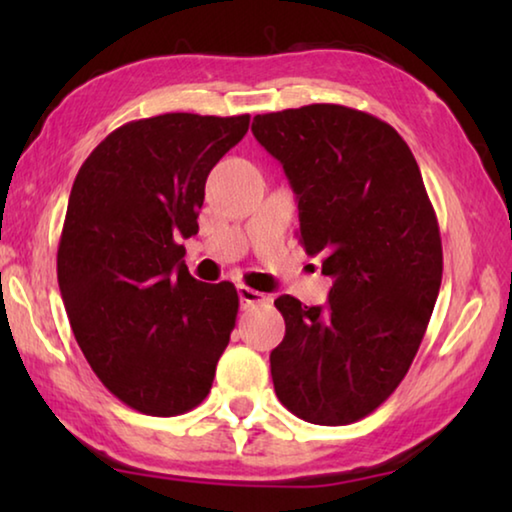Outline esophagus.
<instances>
[{"label": "esophagus", "mask_w": 512, "mask_h": 512, "mask_svg": "<svg viewBox=\"0 0 512 512\" xmlns=\"http://www.w3.org/2000/svg\"><path fill=\"white\" fill-rule=\"evenodd\" d=\"M237 293H239L241 305H257V302H266L268 300L266 293H259L255 289H250V287H246V284H239Z\"/></svg>", "instance_id": "obj_1"}]
</instances>
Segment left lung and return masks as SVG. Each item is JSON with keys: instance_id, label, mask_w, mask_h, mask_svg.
I'll return each mask as SVG.
<instances>
[{"instance_id": "obj_1", "label": "left lung", "mask_w": 512, "mask_h": 512, "mask_svg": "<svg viewBox=\"0 0 512 512\" xmlns=\"http://www.w3.org/2000/svg\"><path fill=\"white\" fill-rule=\"evenodd\" d=\"M253 135L280 160L302 246L334 280L325 307L275 300L287 323L271 352L277 400L314 424L357 422L409 372L443 280L422 173L393 126L334 103L257 115Z\"/></svg>"}]
</instances>
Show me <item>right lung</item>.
Here are the masks:
<instances>
[{"label": "right lung", "instance_id": "obj_1", "mask_svg": "<svg viewBox=\"0 0 512 512\" xmlns=\"http://www.w3.org/2000/svg\"><path fill=\"white\" fill-rule=\"evenodd\" d=\"M250 115L169 112L112 131L76 173L58 287L94 375L131 409L171 418L210 393L239 296L189 275L205 180Z\"/></svg>", "mask_w": 512, "mask_h": 512}]
</instances>
